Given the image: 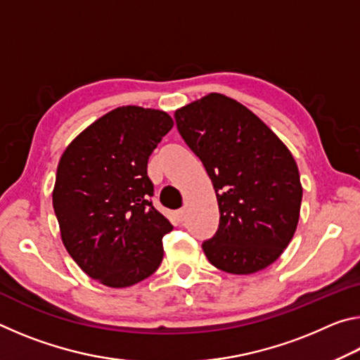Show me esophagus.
I'll list each match as a JSON object with an SVG mask.
<instances>
[{"label":"esophagus","instance_id":"34e87169","mask_svg":"<svg viewBox=\"0 0 360 360\" xmlns=\"http://www.w3.org/2000/svg\"><path fill=\"white\" fill-rule=\"evenodd\" d=\"M174 217H176V221H178V224H182V222H184V219H186V211L184 210L176 211Z\"/></svg>","mask_w":360,"mask_h":360}]
</instances>
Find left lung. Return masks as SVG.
Returning a JSON list of instances; mask_svg holds the SVG:
<instances>
[{
  "instance_id": "8db88e82",
  "label": "left lung",
  "mask_w": 360,
  "mask_h": 360,
  "mask_svg": "<svg viewBox=\"0 0 360 360\" xmlns=\"http://www.w3.org/2000/svg\"><path fill=\"white\" fill-rule=\"evenodd\" d=\"M181 136L216 191L219 229L202 248L219 270L251 275L271 265L294 236L302 182L281 139L252 111L222 94L176 109Z\"/></svg>"
}]
</instances>
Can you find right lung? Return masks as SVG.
Here are the masks:
<instances>
[{
	"label": "right lung",
	"mask_w": 360,
	"mask_h": 360,
	"mask_svg": "<svg viewBox=\"0 0 360 360\" xmlns=\"http://www.w3.org/2000/svg\"><path fill=\"white\" fill-rule=\"evenodd\" d=\"M165 111L120 106L72 139L57 167L52 205L66 251L108 288L143 281L163 259L173 225L152 206L148 160L173 129Z\"/></svg>",
	"instance_id": "right-lung-1"
}]
</instances>
